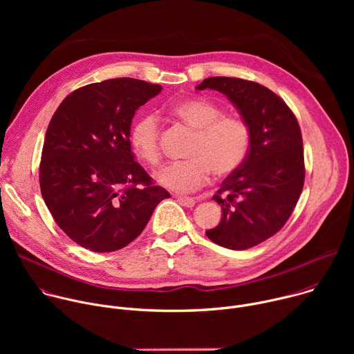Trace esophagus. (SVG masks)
<instances>
[{
  "instance_id": "obj_1",
  "label": "esophagus",
  "mask_w": 354,
  "mask_h": 354,
  "mask_svg": "<svg viewBox=\"0 0 354 354\" xmlns=\"http://www.w3.org/2000/svg\"><path fill=\"white\" fill-rule=\"evenodd\" d=\"M175 198L185 207H193L196 203V200L193 197H187V196H175Z\"/></svg>"
}]
</instances>
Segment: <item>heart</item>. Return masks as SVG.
Instances as JSON below:
<instances>
[{
  "label": "heart",
  "mask_w": 354,
  "mask_h": 354,
  "mask_svg": "<svg viewBox=\"0 0 354 354\" xmlns=\"http://www.w3.org/2000/svg\"><path fill=\"white\" fill-rule=\"evenodd\" d=\"M171 113L196 134L186 151L189 160L168 164L156 174L161 186L190 192L203 186L210 172L214 178H227L242 165L250 145V130L241 118L224 115L223 106L206 97L182 100L171 108ZM130 144L147 164L160 162L161 129L153 113L133 123Z\"/></svg>",
  "instance_id": "b5f03b06"
}]
</instances>
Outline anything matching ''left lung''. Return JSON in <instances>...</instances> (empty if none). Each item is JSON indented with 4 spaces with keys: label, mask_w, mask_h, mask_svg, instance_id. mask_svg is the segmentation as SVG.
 <instances>
[{
    "label": "left lung",
    "mask_w": 354,
    "mask_h": 354,
    "mask_svg": "<svg viewBox=\"0 0 354 354\" xmlns=\"http://www.w3.org/2000/svg\"><path fill=\"white\" fill-rule=\"evenodd\" d=\"M207 88L224 93L250 130L245 161L213 196L221 221L206 231L217 245L242 250L280 231L297 205L306 179L301 130L284 100L258 82L210 77L196 86Z\"/></svg>",
    "instance_id": "8db88e82"
}]
</instances>
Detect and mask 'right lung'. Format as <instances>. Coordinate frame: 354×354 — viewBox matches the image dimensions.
<instances>
[{
    "label": "right lung",
    "instance_id": "obj_1",
    "mask_svg": "<svg viewBox=\"0 0 354 354\" xmlns=\"http://www.w3.org/2000/svg\"><path fill=\"white\" fill-rule=\"evenodd\" d=\"M161 89L134 78L89 84L70 93L48 123L40 192L57 225L85 249L124 248L171 196L134 161L130 144L136 111Z\"/></svg>",
    "mask_w": 354,
    "mask_h": 354
}]
</instances>
